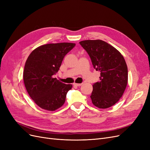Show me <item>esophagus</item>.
<instances>
[{
  "label": "esophagus",
  "instance_id": "obj_1",
  "mask_svg": "<svg viewBox=\"0 0 150 150\" xmlns=\"http://www.w3.org/2000/svg\"><path fill=\"white\" fill-rule=\"evenodd\" d=\"M73 85L74 86H78V87H79V86H81V85H82V83H74Z\"/></svg>",
  "mask_w": 150,
  "mask_h": 150
}]
</instances>
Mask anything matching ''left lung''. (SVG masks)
<instances>
[{
  "instance_id": "left-lung-1",
  "label": "left lung",
  "mask_w": 150,
  "mask_h": 150,
  "mask_svg": "<svg viewBox=\"0 0 150 150\" xmlns=\"http://www.w3.org/2000/svg\"><path fill=\"white\" fill-rule=\"evenodd\" d=\"M91 59L93 67L101 72L99 82L93 84L92 103L99 108L114 105L121 98L128 83V67L121 54L102 40L79 42Z\"/></svg>"
}]
</instances>
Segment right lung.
Returning a JSON list of instances; mask_svg holds the SVG:
<instances>
[{
	"instance_id": "right-lung-1",
	"label": "right lung",
	"mask_w": 150,
	"mask_h": 150,
	"mask_svg": "<svg viewBox=\"0 0 150 150\" xmlns=\"http://www.w3.org/2000/svg\"><path fill=\"white\" fill-rule=\"evenodd\" d=\"M76 44L62 42L40 46L30 53L25 62L23 78L31 99L40 108L55 111L66 101L72 84H64L53 78L64 56Z\"/></svg>"
}]
</instances>
